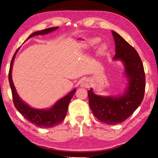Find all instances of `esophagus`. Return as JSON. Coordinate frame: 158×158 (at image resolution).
Wrapping results in <instances>:
<instances>
[{"label":"esophagus","instance_id":"esophagus-1","mask_svg":"<svg viewBox=\"0 0 158 158\" xmlns=\"http://www.w3.org/2000/svg\"><path fill=\"white\" fill-rule=\"evenodd\" d=\"M80 85H81V87L88 88L90 86V82L88 79H84L81 81V84H80Z\"/></svg>","mask_w":158,"mask_h":158}]
</instances>
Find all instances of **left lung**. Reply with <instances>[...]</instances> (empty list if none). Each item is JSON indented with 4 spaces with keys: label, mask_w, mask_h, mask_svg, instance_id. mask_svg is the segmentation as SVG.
Wrapping results in <instances>:
<instances>
[{
    "label": "left lung",
    "mask_w": 158,
    "mask_h": 158,
    "mask_svg": "<svg viewBox=\"0 0 158 158\" xmlns=\"http://www.w3.org/2000/svg\"><path fill=\"white\" fill-rule=\"evenodd\" d=\"M116 44L114 60H121L128 79L127 90L121 96H100L90 89L88 91L90 108L101 122L116 125L127 120L141 105L144 96L146 77L143 65L137 51L116 32L112 31Z\"/></svg>",
    "instance_id": "8db88e82"
}]
</instances>
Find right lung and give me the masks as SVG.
Segmentation results:
<instances>
[{
    "instance_id": "add662e5",
    "label": "right lung",
    "mask_w": 158,
    "mask_h": 158,
    "mask_svg": "<svg viewBox=\"0 0 158 158\" xmlns=\"http://www.w3.org/2000/svg\"><path fill=\"white\" fill-rule=\"evenodd\" d=\"M58 28V26H56V27H52L46 28L44 30L36 31L33 34H31L28 37L27 40L31 37L51 33V32L56 30ZM19 49V48L16 51L15 53L13 56L11 63H10V68L8 74L10 85V88H11L13 102H14L15 106L19 111V112L27 121L31 123H33L37 127L49 128L54 127L56 125H58L65 119L67 111H68L69 103L70 102L72 98L73 97L74 94L75 93L76 89H74L70 93H68V95H65V97L61 98L52 107H51L49 109H36L31 107L27 104L23 102L21 100V99L19 98V96L18 95L12 79V69L13 61H14L15 55Z\"/></svg>"
}]
</instances>
